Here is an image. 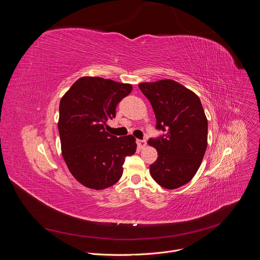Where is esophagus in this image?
Here are the masks:
<instances>
[{
  "instance_id": "34e87169",
  "label": "esophagus",
  "mask_w": 260,
  "mask_h": 260,
  "mask_svg": "<svg viewBox=\"0 0 260 260\" xmlns=\"http://www.w3.org/2000/svg\"><path fill=\"white\" fill-rule=\"evenodd\" d=\"M137 145H138L139 149H144V148L147 145V143H146L145 140H137Z\"/></svg>"
}]
</instances>
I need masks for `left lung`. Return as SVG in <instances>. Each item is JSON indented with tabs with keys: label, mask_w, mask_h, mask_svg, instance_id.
Wrapping results in <instances>:
<instances>
[{
	"label": "left lung",
	"mask_w": 260,
	"mask_h": 260,
	"mask_svg": "<svg viewBox=\"0 0 260 260\" xmlns=\"http://www.w3.org/2000/svg\"><path fill=\"white\" fill-rule=\"evenodd\" d=\"M139 88L153 108L156 128L167 131L148 141L158 154L150 174L161 187L176 189L194 177L207 149L208 120L201 100L172 79L143 82Z\"/></svg>",
	"instance_id": "1"
}]
</instances>
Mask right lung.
Here are the masks:
<instances>
[{"mask_svg": "<svg viewBox=\"0 0 260 260\" xmlns=\"http://www.w3.org/2000/svg\"><path fill=\"white\" fill-rule=\"evenodd\" d=\"M133 89L132 84L85 76L62 95L57 122L66 165L83 186L102 190L122 176L125 156L136 152L132 136L114 137L105 131L115 117L117 104Z\"/></svg>", "mask_w": 260, "mask_h": 260, "instance_id": "right-lung-1", "label": "right lung"}]
</instances>
